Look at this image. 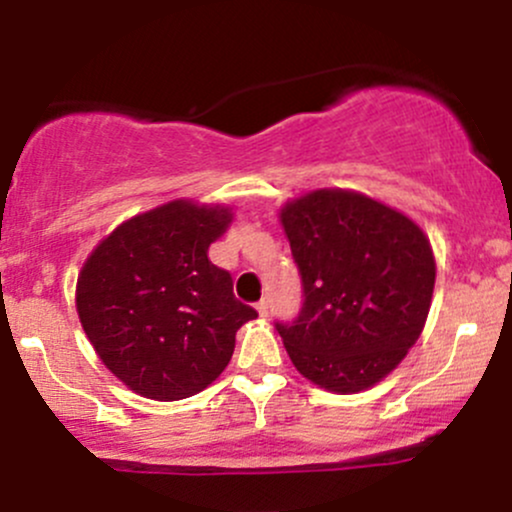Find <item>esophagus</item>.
<instances>
[{"label": "esophagus", "mask_w": 512, "mask_h": 512, "mask_svg": "<svg viewBox=\"0 0 512 512\" xmlns=\"http://www.w3.org/2000/svg\"><path fill=\"white\" fill-rule=\"evenodd\" d=\"M255 308H257V313H260V317H267V315H269V303L264 301V298H262L260 303L255 305Z\"/></svg>", "instance_id": "1"}]
</instances>
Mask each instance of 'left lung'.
<instances>
[{"mask_svg": "<svg viewBox=\"0 0 512 512\" xmlns=\"http://www.w3.org/2000/svg\"><path fill=\"white\" fill-rule=\"evenodd\" d=\"M303 284L276 322L293 366L330 392H361L399 366L426 325L436 260L414 221L366 195L315 190L281 209Z\"/></svg>", "mask_w": 512, "mask_h": 512, "instance_id": "left-lung-1", "label": "left lung"}]
</instances>
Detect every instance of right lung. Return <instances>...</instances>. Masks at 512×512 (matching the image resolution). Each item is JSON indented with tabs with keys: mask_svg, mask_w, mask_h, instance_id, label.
<instances>
[{
	"mask_svg": "<svg viewBox=\"0 0 512 512\" xmlns=\"http://www.w3.org/2000/svg\"><path fill=\"white\" fill-rule=\"evenodd\" d=\"M233 214L187 199L117 226L76 281V310L105 368L139 395L173 402L214 383L257 310L233 296L209 245Z\"/></svg>",
	"mask_w": 512,
	"mask_h": 512,
	"instance_id": "right-lung-1",
	"label": "right lung"
}]
</instances>
